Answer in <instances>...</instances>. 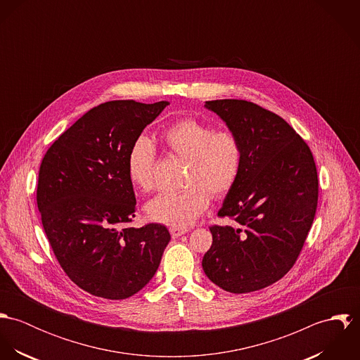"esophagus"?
<instances>
[{"label":"esophagus","instance_id":"34e87169","mask_svg":"<svg viewBox=\"0 0 360 360\" xmlns=\"http://www.w3.org/2000/svg\"><path fill=\"white\" fill-rule=\"evenodd\" d=\"M169 231H170V234H172L173 238H179L180 236L186 234V233L188 231V229H186V227H170Z\"/></svg>","mask_w":360,"mask_h":360}]
</instances>
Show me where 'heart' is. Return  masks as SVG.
<instances>
[{"mask_svg": "<svg viewBox=\"0 0 360 360\" xmlns=\"http://www.w3.org/2000/svg\"><path fill=\"white\" fill-rule=\"evenodd\" d=\"M169 150L187 159L184 190L160 194L146 205L147 216L172 227L194 223L205 210L210 195L221 197L236 184L243 166V147L237 134L194 117L181 119L163 131ZM155 147L148 137H139L127 155V176L140 190L154 188Z\"/></svg>", "mask_w": 360, "mask_h": 360, "instance_id": "b5f03b06", "label": "heart"}]
</instances>
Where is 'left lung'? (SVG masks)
Wrapping results in <instances>:
<instances>
[{
  "mask_svg": "<svg viewBox=\"0 0 360 360\" xmlns=\"http://www.w3.org/2000/svg\"><path fill=\"white\" fill-rule=\"evenodd\" d=\"M241 141L243 166L210 226L207 278L233 294L262 290L294 266L311 227L319 180L308 144L278 115L244 100L206 101Z\"/></svg>",
  "mask_w": 360,
  "mask_h": 360,
  "instance_id": "8db88e82",
  "label": "left lung"
}]
</instances>
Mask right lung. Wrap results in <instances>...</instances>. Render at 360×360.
Instances as JSON below:
<instances>
[{"label": "right lung", "mask_w": 360, "mask_h": 360, "mask_svg": "<svg viewBox=\"0 0 360 360\" xmlns=\"http://www.w3.org/2000/svg\"><path fill=\"white\" fill-rule=\"evenodd\" d=\"M169 105L133 100L84 113L44 155L37 206L52 251L68 277L105 300H126L154 277L170 234L163 224L130 227L136 195L127 155Z\"/></svg>", "instance_id": "add662e5"}]
</instances>
